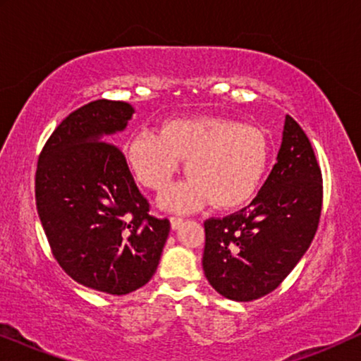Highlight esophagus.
Segmentation results:
<instances>
[{
	"label": "esophagus",
	"mask_w": 361,
	"mask_h": 361,
	"mask_svg": "<svg viewBox=\"0 0 361 361\" xmlns=\"http://www.w3.org/2000/svg\"><path fill=\"white\" fill-rule=\"evenodd\" d=\"M182 224H184V219H182V216H171L172 230H177Z\"/></svg>",
	"instance_id": "obj_1"
}]
</instances>
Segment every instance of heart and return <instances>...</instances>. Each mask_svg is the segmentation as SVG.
Instances as JSON below:
<instances>
[{
  "label": "heart",
  "mask_w": 361,
  "mask_h": 361,
  "mask_svg": "<svg viewBox=\"0 0 361 361\" xmlns=\"http://www.w3.org/2000/svg\"><path fill=\"white\" fill-rule=\"evenodd\" d=\"M126 157L136 179L154 190L164 189L187 159L189 179L161 197L167 209L192 212L210 200L228 209L258 189L268 164V141L258 128L226 118L172 120L162 133L133 136Z\"/></svg>",
  "instance_id": "obj_1"
}]
</instances>
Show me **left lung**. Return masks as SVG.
<instances>
[{
	"label": "left lung",
	"mask_w": 361,
	"mask_h": 361,
	"mask_svg": "<svg viewBox=\"0 0 361 361\" xmlns=\"http://www.w3.org/2000/svg\"><path fill=\"white\" fill-rule=\"evenodd\" d=\"M322 172L298 121L286 116L278 162L250 205L204 221L205 278L226 299L273 293L312 243L322 212Z\"/></svg>",
	"instance_id": "left-lung-1"
}]
</instances>
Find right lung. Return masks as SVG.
<instances>
[{"label":"right lung","mask_w":361,"mask_h":361,"mask_svg":"<svg viewBox=\"0 0 361 361\" xmlns=\"http://www.w3.org/2000/svg\"><path fill=\"white\" fill-rule=\"evenodd\" d=\"M135 110L95 100L63 118L36 169V207L54 258L78 284L130 294L156 273L169 235L110 140Z\"/></svg>","instance_id":"1"}]
</instances>
